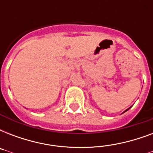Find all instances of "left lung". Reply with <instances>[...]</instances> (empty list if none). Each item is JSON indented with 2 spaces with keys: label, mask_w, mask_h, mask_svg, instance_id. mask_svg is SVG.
<instances>
[{
  "label": "left lung",
  "mask_w": 153,
  "mask_h": 153,
  "mask_svg": "<svg viewBox=\"0 0 153 153\" xmlns=\"http://www.w3.org/2000/svg\"><path fill=\"white\" fill-rule=\"evenodd\" d=\"M130 108H131V107H129V108H128V109H126V110H125V111H124V112H123V113H125V112H126V111H127V110H128V109H130ZM123 113H122V114H123Z\"/></svg>",
  "instance_id": "1"
}]
</instances>
